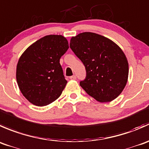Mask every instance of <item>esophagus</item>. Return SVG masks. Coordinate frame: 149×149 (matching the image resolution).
<instances>
[{"instance_id": "esophagus-1", "label": "esophagus", "mask_w": 149, "mask_h": 149, "mask_svg": "<svg viewBox=\"0 0 149 149\" xmlns=\"http://www.w3.org/2000/svg\"><path fill=\"white\" fill-rule=\"evenodd\" d=\"M70 79H72V80H75V79H77V77L75 76V75H73V76H71L70 77Z\"/></svg>"}]
</instances>
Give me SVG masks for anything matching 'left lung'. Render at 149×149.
I'll use <instances>...</instances> for the list:
<instances>
[{"mask_svg": "<svg viewBox=\"0 0 149 149\" xmlns=\"http://www.w3.org/2000/svg\"><path fill=\"white\" fill-rule=\"evenodd\" d=\"M70 48L82 61L86 77L79 82L85 92L99 102H109L120 95L128 79L127 57L111 40L93 32L72 37Z\"/></svg>", "mask_w": 149, "mask_h": 149, "instance_id": "1", "label": "left lung"}]
</instances>
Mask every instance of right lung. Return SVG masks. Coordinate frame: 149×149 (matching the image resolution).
Listing matches in <instances>:
<instances>
[{
	"mask_svg": "<svg viewBox=\"0 0 149 149\" xmlns=\"http://www.w3.org/2000/svg\"><path fill=\"white\" fill-rule=\"evenodd\" d=\"M68 48L66 38L50 35L32 43L22 54L16 77L20 91L31 104L44 107L61 95L67 81L59 60Z\"/></svg>",
	"mask_w": 149,
	"mask_h": 149,
	"instance_id": "obj_1",
	"label": "right lung"
}]
</instances>
